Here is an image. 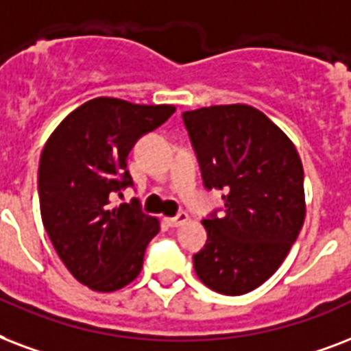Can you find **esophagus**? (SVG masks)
<instances>
[{
	"label": "esophagus",
	"mask_w": 351,
	"mask_h": 351,
	"mask_svg": "<svg viewBox=\"0 0 351 351\" xmlns=\"http://www.w3.org/2000/svg\"><path fill=\"white\" fill-rule=\"evenodd\" d=\"M186 221H189V214L183 213V210H181V213H178V216H176V218L167 219V223L170 225V227H181V225L186 223Z\"/></svg>",
	"instance_id": "obj_1"
}]
</instances>
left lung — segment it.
Wrapping results in <instances>:
<instances>
[{
    "instance_id": "obj_1",
    "label": "left lung",
    "mask_w": 351,
    "mask_h": 351,
    "mask_svg": "<svg viewBox=\"0 0 351 351\" xmlns=\"http://www.w3.org/2000/svg\"><path fill=\"white\" fill-rule=\"evenodd\" d=\"M183 124L205 189L223 199L203 219L195 273L213 291L243 295L280 267L302 229V162L286 133L251 106L184 111Z\"/></svg>"
}]
</instances>
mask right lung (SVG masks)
Listing matches in <instances>:
<instances>
[{"label": "right lung", "mask_w": 351, "mask_h": 351, "mask_svg": "<svg viewBox=\"0 0 351 351\" xmlns=\"http://www.w3.org/2000/svg\"><path fill=\"white\" fill-rule=\"evenodd\" d=\"M173 111L99 97L65 117L45 143L38 168L43 227L69 273L93 291H117L137 278L159 232L138 203L115 206L111 197L133 186L128 156L135 143Z\"/></svg>", "instance_id": "add662e5"}]
</instances>
